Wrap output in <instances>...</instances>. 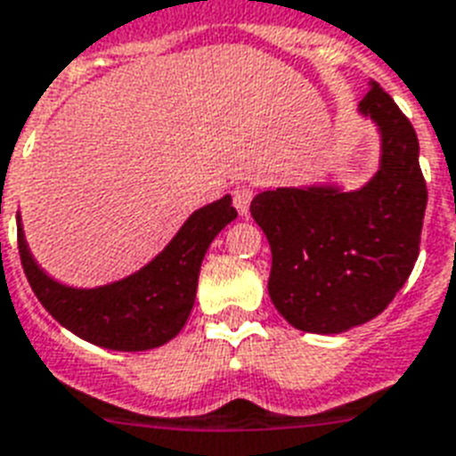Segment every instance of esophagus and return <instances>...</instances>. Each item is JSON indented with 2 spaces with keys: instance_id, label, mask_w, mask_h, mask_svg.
<instances>
[{
  "instance_id": "esophagus-1",
  "label": "esophagus",
  "mask_w": 456,
  "mask_h": 456,
  "mask_svg": "<svg viewBox=\"0 0 456 456\" xmlns=\"http://www.w3.org/2000/svg\"><path fill=\"white\" fill-rule=\"evenodd\" d=\"M232 196H234V208L239 210V215H241V217H248L250 200H253V189L246 184H239L234 191H232Z\"/></svg>"
}]
</instances>
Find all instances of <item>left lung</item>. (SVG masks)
Wrapping results in <instances>:
<instances>
[{
    "label": "left lung",
    "instance_id": "obj_1",
    "mask_svg": "<svg viewBox=\"0 0 456 456\" xmlns=\"http://www.w3.org/2000/svg\"><path fill=\"white\" fill-rule=\"evenodd\" d=\"M357 113L379 132V167L360 189L279 186L250 203L272 248V303L307 333L331 336L379 317L419 257L428 193L417 132L374 80Z\"/></svg>",
    "mask_w": 456,
    "mask_h": 456
}]
</instances>
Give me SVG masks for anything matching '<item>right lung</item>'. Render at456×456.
<instances>
[{
	"instance_id": "right-lung-1",
	"label": "right lung",
	"mask_w": 456,
	"mask_h": 456,
	"mask_svg": "<svg viewBox=\"0 0 456 456\" xmlns=\"http://www.w3.org/2000/svg\"><path fill=\"white\" fill-rule=\"evenodd\" d=\"M236 220L232 196L193 210L170 243L127 277L92 289L68 286L46 274L25 241L18 222V253L37 300L68 331L106 350L142 353L165 346L191 314L206 250Z\"/></svg>"
}]
</instances>
